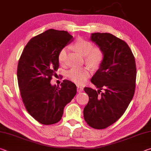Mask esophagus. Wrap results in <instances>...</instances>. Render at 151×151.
<instances>
[{
  "label": "esophagus",
  "mask_w": 151,
  "mask_h": 151,
  "mask_svg": "<svg viewBox=\"0 0 151 151\" xmlns=\"http://www.w3.org/2000/svg\"><path fill=\"white\" fill-rule=\"evenodd\" d=\"M76 89H77L78 93H81V92L83 91V88L81 87V86H77V88H76Z\"/></svg>",
  "instance_id": "34e87169"
}]
</instances>
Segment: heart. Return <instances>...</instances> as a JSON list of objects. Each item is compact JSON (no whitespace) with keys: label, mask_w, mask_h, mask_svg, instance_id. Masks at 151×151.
Here are the masks:
<instances>
[{"label":"heart","mask_w":151,"mask_h":151,"mask_svg":"<svg viewBox=\"0 0 151 151\" xmlns=\"http://www.w3.org/2000/svg\"><path fill=\"white\" fill-rule=\"evenodd\" d=\"M75 50L85 57V63L91 67H99L104 59V52L100 47H93V43L83 39H78L74 45ZM68 47H64L58 55V62L65 63L67 57ZM91 71L88 67L73 68L67 73V77L76 85H83L91 76Z\"/></svg>","instance_id":"obj_1"}]
</instances>
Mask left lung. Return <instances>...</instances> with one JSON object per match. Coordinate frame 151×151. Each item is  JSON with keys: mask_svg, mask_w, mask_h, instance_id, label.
Wrapping results in <instances>:
<instances>
[{"mask_svg": "<svg viewBox=\"0 0 151 151\" xmlns=\"http://www.w3.org/2000/svg\"><path fill=\"white\" fill-rule=\"evenodd\" d=\"M91 40L103 50L104 59L91 81L99 90L84 88L89 100L83 115L91 127L104 129L121 118L133 98L136 63L127 42L113 35L93 33Z\"/></svg>", "mask_w": 151, "mask_h": 151, "instance_id": "left-lung-1", "label": "left lung"}]
</instances>
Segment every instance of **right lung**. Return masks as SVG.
I'll return each mask as SVG.
<instances>
[{"instance_id":"add662e5","label":"right lung","mask_w":151,"mask_h":151,"mask_svg":"<svg viewBox=\"0 0 151 151\" xmlns=\"http://www.w3.org/2000/svg\"><path fill=\"white\" fill-rule=\"evenodd\" d=\"M73 40L67 31L47 30L29 40L19 58L17 78L22 100L40 124L60 121L64 108L76 93V85L68 80H63L61 86L50 83L59 66L58 53Z\"/></svg>"}]
</instances>
